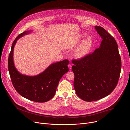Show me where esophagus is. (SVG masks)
<instances>
[{
    "label": "esophagus",
    "mask_w": 130,
    "mask_h": 130,
    "mask_svg": "<svg viewBox=\"0 0 130 130\" xmlns=\"http://www.w3.org/2000/svg\"><path fill=\"white\" fill-rule=\"evenodd\" d=\"M68 68H69V69H71V67H72V66H71V64H69V65H68Z\"/></svg>",
    "instance_id": "obj_1"
}]
</instances>
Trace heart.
I'll list each match as a JSON object with an SVG mask.
<instances>
[{"label": "heart", "instance_id": "1", "mask_svg": "<svg viewBox=\"0 0 130 130\" xmlns=\"http://www.w3.org/2000/svg\"><path fill=\"white\" fill-rule=\"evenodd\" d=\"M86 35L84 33L81 34L76 44H78L81 42L86 37ZM94 41L91 36H88L78 46L73 50L72 55L74 58L78 60L83 59L89 54L94 47Z\"/></svg>", "mask_w": 130, "mask_h": 130}]
</instances>
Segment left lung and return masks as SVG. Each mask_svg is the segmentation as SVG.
Listing matches in <instances>:
<instances>
[{
  "mask_svg": "<svg viewBox=\"0 0 130 130\" xmlns=\"http://www.w3.org/2000/svg\"><path fill=\"white\" fill-rule=\"evenodd\" d=\"M102 40L100 47L79 60H73V86L81 99L90 102L103 98L116 87L121 62L117 44L104 28L95 26Z\"/></svg>",
  "mask_w": 130,
  "mask_h": 130,
  "instance_id": "8db88e82",
  "label": "left lung"
}]
</instances>
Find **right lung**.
Wrapping results in <instances>:
<instances>
[{"mask_svg":"<svg viewBox=\"0 0 130 130\" xmlns=\"http://www.w3.org/2000/svg\"><path fill=\"white\" fill-rule=\"evenodd\" d=\"M33 30L25 31L14 41L8 59V69L12 84L20 95L23 97L38 102H45L52 99L55 94L60 80L69 70V62L64 60L50 65L38 75L30 76L21 73L15 66L13 52L17 41Z\"/></svg>","mask_w":130,"mask_h":130,"instance_id":"right-lung-1","label":"right lung"}]
</instances>
